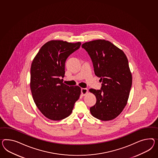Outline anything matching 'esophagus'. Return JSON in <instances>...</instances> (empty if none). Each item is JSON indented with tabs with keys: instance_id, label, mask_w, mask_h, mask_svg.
<instances>
[{
	"instance_id": "esophagus-1",
	"label": "esophagus",
	"mask_w": 158,
	"mask_h": 158,
	"mask_svg": "<svg viewBox=\"0 0 158 158\" xmlns=\"http://www.w3.org/2000/svg\"><path fill=\"white\" fill-rule=\"evenodd\" d=\"M81 94L82 96H85L87 93H88V89L86 88H81Z\"/></svg>"
}]
</instances>
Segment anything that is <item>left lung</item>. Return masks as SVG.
Returning a JSON list of instances; mask_svg holds the SVG:
<instances>
[{
  "mask_svg": "<svg viewBox=\"0 0 158 158\" xmlns=\"http://www.w3.org/2000/svg\"><path fill=\"white\" fill-rule=\"evenodd\" d=\"M82 48L88 53L94 73L102 82L101 89H89L96 97L90 112L102 121L113 120L122 113L130 95L132 77L128 59L123 50L104 40L85 42Z\"/></svg>",
  "mask_w": 158,
  "mask_h": 158,
  "instance_id": "8db88e82",
  "label": "left lung"
}]
</instances>
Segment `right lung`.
Wrapping results in <instances>:
<instances>
[{"mask_svg": "<svg viewBox=\"0 0 158 158\" xmlns=\"http://www.w3.org/2000/svg\"><path fill=\"white\" fill-rule=\"evenodd\" d=\"M81 42L52 40L46 43L34 58L30 70V88L37 108L45 117L61 120L72 112L81 88L63 83L66 59L80 48Z\"/></svg>", "mask_w": 158, "mask_h": 158, "instance_id": "1", "label": "right lung"}]
</instances>
